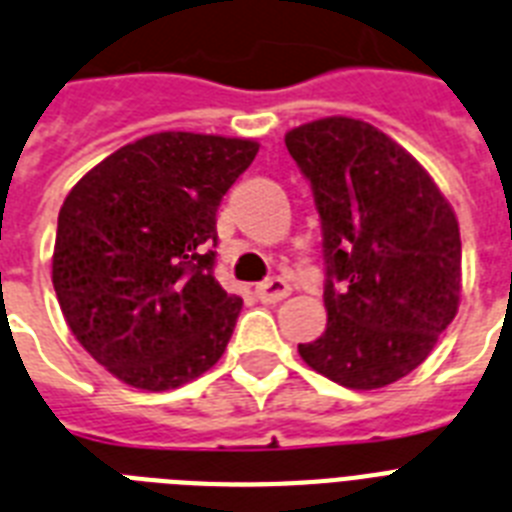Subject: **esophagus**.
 <instances>
[{"label":"esophagus","instance_id":"obj_1","mask_svg":"<svg viewBox=\"0 0 512 512\" xmlns=\"http://www.w3.org/2000/svg\"><path fill=\"white\" fill-rule=\"evenodd\" d=\"M255 294L260 302H281V299H286L289 294H292V286L286 284L284 278H268V281H263V284L255 286Z\"/></svg>","mask_w":512,"mask_h":512}]
</instances>
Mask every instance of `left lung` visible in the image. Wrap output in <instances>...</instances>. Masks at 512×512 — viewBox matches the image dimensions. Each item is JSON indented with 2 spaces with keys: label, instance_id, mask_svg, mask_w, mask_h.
<instances>
[{
  "label": "left lung",
  "instance_id": "1",
  "mask_svg": "<svg viewBox=\"0 0 512 512\" xmlns=\"http://www.w3.org/2000/svg\"><path fill=\"white\" fill-rule=\"evenodd\" d=\"M284 141L313 186L326 260V331L299 355L347 389L394 384L458 313V218L421 162L365 120H313Z\"/></svg>",
  "mask_w": 512,
  "mask_h": 512
}]
</instances>
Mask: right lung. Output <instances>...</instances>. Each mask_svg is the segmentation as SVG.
Listing matches in <instances>:
<instances>
[{
  "instance_id": "1",
  "label": "right lung",
  "mask_w": 512,
  "mask_h": 512,
  "mask_svg": "<svg viewBox=\"0 0 512 512\" xmlns=\"http://www.w3.org/2000/svg\"><path fill=\"white\" fill-rule=\"evenodd\" d=\"M257 149L162 131L112 152L62 202L57 302L83 350L128 386L176 389L226 352L242 297L215 281V213Z\"/></svg>"
}]
</instances>
